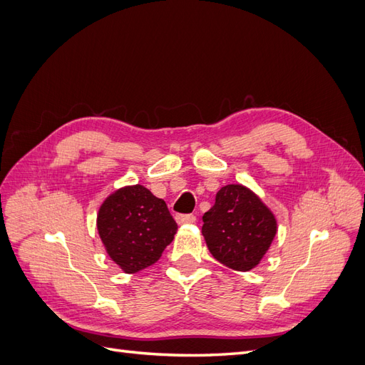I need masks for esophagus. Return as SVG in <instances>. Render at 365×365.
<instances>
[{
	"instance_id": "1",
	"label": "esophagus",
	"mask_w": 365,
	"mask_h": 365,
	"mask_svg": "<svg viewBox=\"0 0 365 365\" xmlns=\"http://www.w3.org/2000/svg\"><path fill=\"white\" fill-rule=\"evenodd\" d=\"M196 220V217L193 215H176V222L180 225L182 224H193Z\"/></svg>"
}]
</instances>
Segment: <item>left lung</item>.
Returning a JSON list of instances; mask_svg holds the SVG:
<instances>
[{
	"instance_id": "obj_1",
	"label": "left lung",
	"mask_w": 365,
	"mask_h": 365,
	"mask_svg": "<svg viewBox=\"0 0 365 365\" xmlns=\"http://www.w3.org/2000/svg\"><path fill=\"white\" fill-rule=\"evenodd\" d=\"M202 220V235L210 252L236 271L257 267L277 233V220L271 210L242 184L222 187Z\"/></svg>"
}]
</instances>
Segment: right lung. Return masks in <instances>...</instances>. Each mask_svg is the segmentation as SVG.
<instances>
[{"instance_id": "right-lung-1", "label": "right lung", "mask_w": 365, "mask_h": 365, "mask_svg": "<svg viewBox=\"0 0 365 365\" xmlns=\"http://www.w3.org/2000/svg\"><path fill=\"white\" fill-rule=\"evenodd\" d=\"M97 230L108 256L134 274L161 257L178 225L165 202L137 184L106 197L98 208Z\"/></svg>"}]
</instances>
